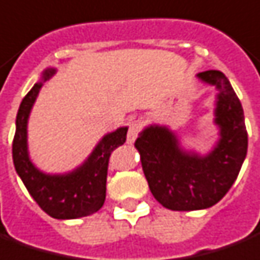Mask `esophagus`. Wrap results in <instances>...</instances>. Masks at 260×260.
<instances>
[{
    "mask_svg": "<svg viewBox=\"0 0 260 260\" xmlns=\"http://www.w3.org/2000/svg\"><path fill=\"white\" fill-rule=\"evenodd\" d=\"M141 129V123L139 121H132L129 123V131H128V135H126V142L128 144H134V141L137 139L138 134Z\"/></svg>",
    "mask_w": 260,
    "mask_h": 260,
    "instance_id": "esophagus-1",
    "label": "esophagus"
}]
</instances>
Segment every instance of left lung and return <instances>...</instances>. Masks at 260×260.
Segmentation results:
<instances>
[{"mask_svg":"<svg viewBox=\"0 0 260 260\" xmlns=\"http://www.w3.org/2000/svg\"><path fill=\"white\" fill-rule=\"evenodd\" d=\"M201 82L215 86L219 139L205 155L188 151L174 131L152 123L135 141L153 198L171 211H199L218 204L236 181L248 152L243 108L223 72H199Z\"/></svg>","mask_w":260,"mask_h":260,"instance_id":"left-lung-1","label":"left lung"}]
</instances>
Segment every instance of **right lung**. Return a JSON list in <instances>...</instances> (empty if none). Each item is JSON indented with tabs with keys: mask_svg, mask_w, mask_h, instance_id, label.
Wrapping results in <instances>:
<instances>
[{
	"mask_svg": "<svg viewBox=\"0 0 260 260\" xmlns=\"http://www.w3.org/2000/svg\"><path fill=\"white\" fill-rule=\"evenodd\" d=\"M47 68L19 105L12 142L17 174L42 211L55 219H78L100 211L107 195L108 162L112 151L125 144L128 126L104 135L78 168L65 174H45L34 165L28 152V119L45 81L55 75Z\"/></svg>",
	"mask_w": 260,
	"mask_h": 260,
	"instance_id": "obj_1",
	"label": "right lung"
}]
</instances>
